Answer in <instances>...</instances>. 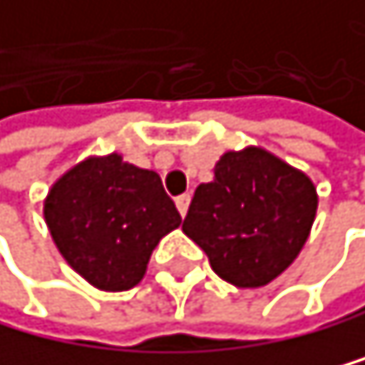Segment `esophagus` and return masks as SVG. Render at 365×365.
<instances>
[{"instance_id":"1","label":"esophagus","mask_w":365,"mask_h":365,"mask_svg":"<svg viewBox=\"0 0 365 365\" xmlns=\"http://www.w3.org/2000/svg\"><path fill=\"white\" fill-rule=\"evenodd\" d=\"M188 205H190V195H181V197H177V209H179V214H181V216H186Z\"/></svg>"}]
</instances>
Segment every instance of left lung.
Here are the masks:
<instances>
[{
  "label": "left lung",
  "mask_w": 365,
  "mask_h": 365,
  "mask_svg": "<svg viewBox=\"0 0 365 365\" xmlns=\"http://www.w3.org/2000/svg\"><path fill=\"white\" fill-rule=\"evenodd\" d=\"M315 211L317 190L302 170L246 147L220 156L214 181L195 188L181 230L223 280L262 287L302 253Z\"/></svg>",
  "instance_id": "8db88e82"
}]
</instances>
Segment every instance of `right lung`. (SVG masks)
<instances>
[{
	"label": "right lung",
	"instance_id": "add662e5",
	"mask_svg": "<svg viewBox=\"0 0 365 365\" xmlns=\"http://www.w3.org/2000/svg\"><path fill=\"white\" fill-rule=\"evenodd\" d=\"M43 216L63 259L106 292L135 287L151 250L181 223L156 172L119 154L91 156L59 177Z\"/></svg>",
	"mask_w": 365,
	"mask_h": 365
}]
</instances>
